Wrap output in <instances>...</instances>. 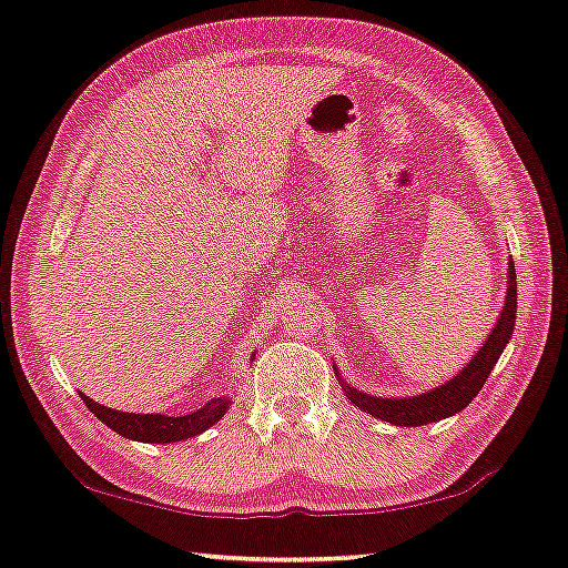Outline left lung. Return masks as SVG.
<instances>
[{"mask_svg": "<svg viewBox=\"0 0 568 568\" xmlns=\"http://www.w3.org/2000/svg\"><path fill=\"white\" fill-rule=\"evenodd\" d=\"M506 297H504V307L498 313V321L494 325V331L486 335V341L480 348L476 351L474 358H470L464 368H460L456 376H450V381L440 383V386L430 388L426 393H416V396H406V398H383V396H371V393H363L358 388L348 386L343 381L338 365L333 363L335 376H338L341 388L345 393V398L355 403L361 410L371 413L373 418H381L386 423H393V426H426V423H436L444 420L448 416H456V413L464 410L470 400L478 396V390L484 388L486 378L491 376L494 365L501 358V353L506 348V343L511 341L514 335V325H516V265L511 257H508V267H506Z\"/></svg>", "mask_w": 568, "mask_h": 568, "instance_id": "left-lung-1", "label": "left lung"}]
</instances>
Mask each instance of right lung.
Segmentation results:
<instances>
[{
  "instance_id": "obj_1",
  "label": "right lung",
  "mask_w": 568,
  "mask_h": 568,
  "mask_svg": "<svg viewBox=\"0 0 568 568\" xmlns=\"http://www.w3.org/2000/svg\"><path fill=\"white\" fill-rule=\"evenodd\" d=\"M80 398L104 426H110L114 430V434L130 440H140V444H175V440L200 436L203 430L213 426V423L223 418L230 403H233L227 396H220L207 400L203 408L187 413V416H165V413L114 410L102 406L98 400H92L90 396H84V393H80Z\"/></svg>"
}]
</instances>
